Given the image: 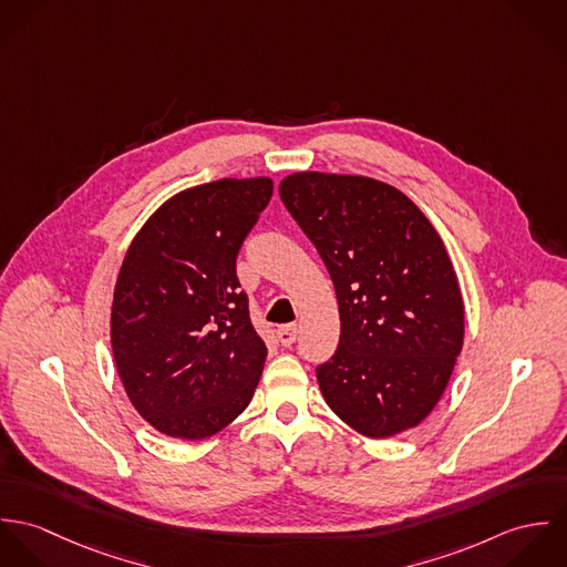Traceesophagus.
I'll return each instance as SVG.
<instances>
[{
  "label": "esophagus",
  "instance_id": "1",
  "mask_svg": "<svg viewBox=\"0 0 567 567\" xmlns=\"http://www.w3.org/2000/svg\"><path fill=\"white\" fill-rule=\"evenodd\" d=\"M297 333H299V327L295 323L281 324V327L277 329V338H279V342L286 344V347H290V344L297 340Z\"/></svg>",
  "mask_w": 567,
  "mask_h": 567
}]
</instances>
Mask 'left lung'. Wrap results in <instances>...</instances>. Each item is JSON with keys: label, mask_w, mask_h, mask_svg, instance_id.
Wrapping results in <instances>:
<instances>
[{"label": "left lung", "mask_w": 567, "mask_h": 567, "mask_svg": "<svg viewBox=\"0 0 567 567\" xmlns=\"http://www.w3.org/2000/svg\"><path fill=\"white\" fill-rule=\"evenodd\" d=\"M279 196L336 288L340 342L317 369L324 402L371 439L419 425L465 336L458 279L436 229L398 187L369 176L295 172Z\"/></svg>", "instance_id": "1"}]
</instances>
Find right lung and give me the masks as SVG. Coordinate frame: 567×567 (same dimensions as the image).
I'll list each match as a JSON object with an SVG mask.
<instances>
[{"label": "right lung", "instance_id": "1", "mask_svg": "<svg viewBox=\"0 0 567 567\" xmlns=\"http://www.w3.org/2000/svg\"><path fill=\"white\" fill-rule=\"evenodd\" d=\"M270 196L268 176L189 187L126 250L111 308L113 358L131 404L167 436H214L252 400L266 344L236 259Z\"/></svg>", "mask_w": 567, "mask_h": 567}]
</instances>
